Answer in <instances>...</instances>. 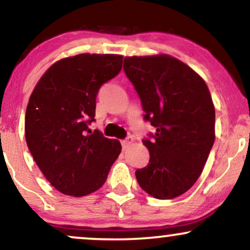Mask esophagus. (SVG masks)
Masks as SVG:
<instances>
[{
	"instance_id": "1",
	"label": "esophagus",
	"mask_w": 250,
	"mask_h": 250,
	"mask_svg": "<svg viewBox=\"0 0 250 250\" xmlns=\"http://www.w3.org/2000/svg\"><path fill=\"white\" fill-rule=\"evenodd\" d=\"M133 142H134V138L131 137V136H127V137L125 138V140L121 141V144H122L123 148H127V146H130V144L133 143Z\"/></svg>"
}]
</instances>
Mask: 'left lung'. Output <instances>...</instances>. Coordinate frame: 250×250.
I'll use <instances>...</instances> for the list:
<instances>
[{
    "mask_svg": "<svg viewBox=\"0 0 250 250\" xmlns=\"http://www.w3.org/2000/svg\"><path fill=\"white\" fill-rule=\"evenodd\" d=\"M123 70L140 96L144 121L156 128L143 140L150 159L136 179L152 197L172 199L197 182L214 143L211 94L192 68L170 56L125 57Z\"/></svg>",
    "mask_w": 250,
    "mask_h": 250,
    "instance_id": "obj_1",
    "label": "left lung"
}]
</instances>
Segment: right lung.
<instances>
[{"mask_svg": "<svg viewBox=\"0 0 250 250\" xmlns=\"http://www.w3.org/2000/svg\"><path fill=\"white\" fill-rule=\"evenodd\" d=\"M122 56L83 53L57 62L30 96L25 138L36 164L62 193L83 197L101 188L121 152L95 121L100 87L122 68Z\"/></svg>", "mask_w": 250, "mask_h": 250, "instance_id": "add662e5", "label": "right lung"}]
</instances>
